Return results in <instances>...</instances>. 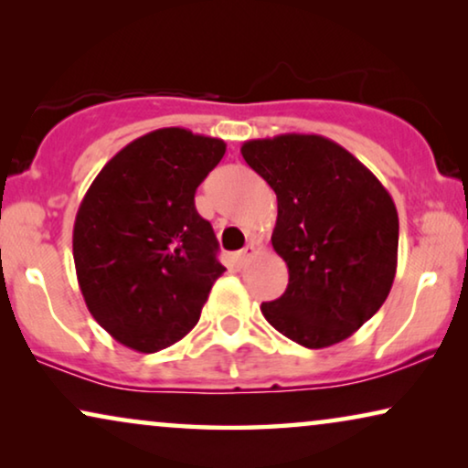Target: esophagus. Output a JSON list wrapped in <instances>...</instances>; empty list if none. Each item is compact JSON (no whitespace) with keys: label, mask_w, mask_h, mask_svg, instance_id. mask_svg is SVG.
<instances>
[{"label":"esophagus","mask_w":468,"mask_h":468,"mask_svg":"<svg viewBox=\"0 0 468 468\" xmlns=\"http://www.w3.org/2000/svg\"><path fill=\"white\" fill-rule=\"evenodd\" d=\"M255 255H258V249H255V245H247L245 249H240L239 255H236V260H239L240 266H245L249 260H253Z\"/></svg>","instance_id":"obj_1"}]
</instances>
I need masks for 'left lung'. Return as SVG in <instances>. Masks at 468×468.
I'll return each instance as SVG.
<instances>
[{"label": "left lung", "instance_id": "left-lung-1", "mask_svg": "<svg viewBox=\"0 0 468 468\" xmlns=\"http://www.w3.org/2000/svg\"><path fill=\"white\" fill-rule=\"evenodd\" d=\"M240 153L277 194L272 247L290 271L283 296L261 303L266 322L309 349L345 341L392 290V196L360 159L317 133L247 140Z\"/></svg>", "mask_w": 468, "mask_h": 468}]
</instances>
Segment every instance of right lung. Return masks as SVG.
<instances>
[{
	"mask_svg": "<svg viewBox=\"0 0 468 468\" xmlns=\"http://www.w3.org/2000/svg\"><path fill=\"white\" fill-rule=\"evenodd\" d=\"M226 143L164 127L123 146L95 176L74 221V266L95 322L155 354L187 335L221 277L219 242L196 189Z\"/></svg>",
	"mask_w": 468,
	"mask_h": 468,
	"instance_id": "obj_1",
	"label": "right lung"
}]
</instances>
